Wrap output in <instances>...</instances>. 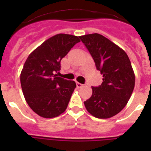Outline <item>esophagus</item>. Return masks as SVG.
Here are the masks:
<instances>
[{
  "label": "esophagus",
  "instance_id": "34e87169",
  "mask_svg": "<svg viewBox=\"0 0 151 151\" xmlns=\"http://www.w3.org/2000/svg\"><path fill=\"white\" fill-rule=\"evenodd\" d=\"M76 84H77V87H78V88H81L83 86L82 84H81V83H79V82H77Z\"/></svg>",
  "mask_w": 151,
  "mask_h": 151
}]
</instances>
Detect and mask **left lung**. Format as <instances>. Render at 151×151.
Returning a JSON list of instances; mask_svg holds the SVG:
<instances>
[{
	"label": "left lung",
	"instance_id": "obj_1",
	"mask_svg": "<svg viewBox=\"0 0 151 151\" xmlns=\"http://www.w3.org/2000/svg\"><path fill=\"white\" fill-rule=\"evenodd\" d=\"M103 74V83L92 87V95L84 102L86 110L97 118H110L126 106L135 87V73L126 52L99 34L81 36Z\"/></svg>",
	"mask_w": 151,
	"mask_h": 151
}]
</instances>
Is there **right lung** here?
Instances as JSON below:
<instances>
[{
	"label": "right lung",
	"instance_id": "right-lung-1",
	"mask_svg": "<svg viewBox=\"0 0 151 151\" xmlns=\"http://www.w3.org/2000/svg\"><path fill=\"white\" fill-rule=\"evenodd\" d=\"M78 42L77 36L56 34L33 51L25 62L20 74L22 93L39 116L52 118L66 110L76 83L55 73L60 70L61 59Z\"/></svg>",
	"mask_w": 151,
	"mask_h": 151
}]
</instances>
